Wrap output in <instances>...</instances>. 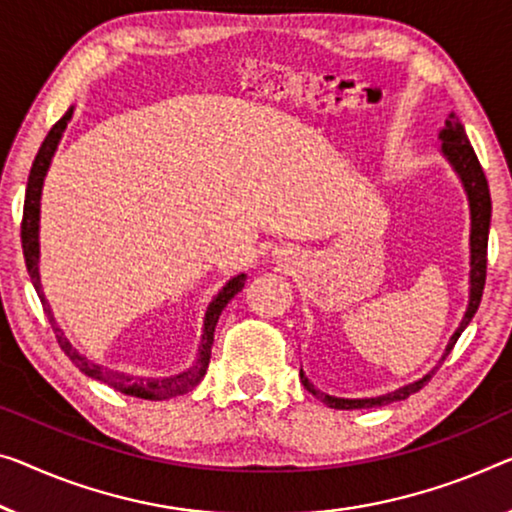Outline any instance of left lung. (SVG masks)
Returning a JSON list of instances; mask_svg holds the SVG:
<instances>
[{"label":"left lung","mask_w":512,"mask_h":512,"mask_svg":"<svg viewBox=\"0 0 512 512\" xmlns=\"http://www.w3.org/2000/svg\"><path fill=\"white\" fill-rule=\"evenodd\" d=\"M441 137V151L444 156L451 160V165L455 167V172L460 174V179L464 183V190L469 195V207H471V294H469V308L464 312V319L460 324V329L453 333L451 342H448L444 358L453 352L457 338L460 333L467 329V324L471 322V317L476 315L480 299H483V289H485V276H487V234H490V218H492V200H490V186H487L485 172L478 163V156L474 147H471L467 133H464V126L460 124V119L451 112L446 119L444 131L439 133ZM441 358V363H444ZM434 372L425 375L423 379L414 381V384L402 386L398 391L379 395V398H365V400H345V398H331V395L319 393L315 386L310 384L305 375L301 372V381L308 391L315 395L317 400H322L324 404H329L331 409H370V407H381V404L395 402V400H404L409 398L411 393L421 391V388L432 379Z\"/></svg>","instance_id":"8db88e82"}]
</instances>
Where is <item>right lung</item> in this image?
<instances>
[{
	"label": "right lung",
	"instance_id": "1",
	"mask_svg": "<svg viewBox=\"0 0 512 512\" xmlns=\"http://www.w3.org/2000/svg\"><path fill=\"white\" fill-rule=\"evenodd\" d=\"M73 110H68L64 117H61L55 126L50 128V133L45 135V140L38 149V154L32 163V170H29V181H27V193H25V209H22V223H20V239H22V255H25V264H27V273L34 282V289L41 299V305L45 310V315L50 319L52 331H55V338L59 342L61 352H64L71 361L75 363V368H80V372H85L87 377L105 381V384L112 386L114 391L124 393V395H133V398H142V400H167V398H177V395H183L200 384V379L207 375L209 361H211V345H213V331H216L218 317L227 303H230L236 294L241 292L243 285H246V273L232 278L227 285L220 289L216 299L211 301L207 317H204V333H202V345H200V354H197V361L190 365L186 372L174 377H165V379H147V377H133V375H124V372H114L103 368V365L91 363L87 356H82L78 349H75L71 342L66 340V335L61 329H57L55 317H52L50 305L45 301V296L41 292V276H38V211H41V188H43V179L45 172L50 167V158L55 154L59 137L64 133V128L71 119Z\"/></svg>",
	"mask_w": 512,
	"mask_h": 512
}]
</instances>
